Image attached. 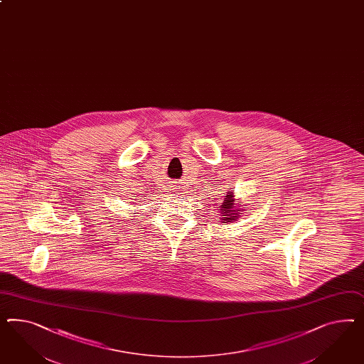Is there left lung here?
Masks as SVG:
<instances>
[{
  "mask_svg": "<svg viewBox=\"0 0 364 364\" xmlns=\"http://www.w3.org/2000/svg\"><path fill=\"white\" fill-rule=\"evenodd\" d=\"M218 210L220 213V222L228 223V222H234L239 218V213L242 206L235 203L234 198V191H228L223 198L220 199L218 203Z\"/></svg>",
  "mask_w": 364,
  "mask_h": 364,
  "instance_id": "8db88e82",
  "label": "left lung"
}]
</instances>
